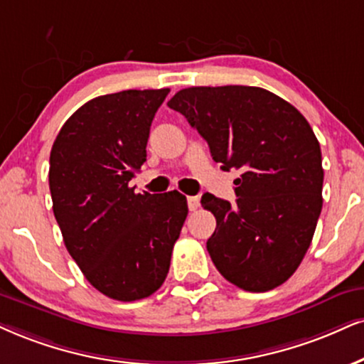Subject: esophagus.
<instances>
[{"instance_id": "34e87169", "label": "esophagus", "mask_w": 364, "mask_h": 364, "mask_svg": "<svg viewBox=\"0 0 364 364\" xmlns=\"http://www.w3.org/2000/svg\"><path fill=\"white\" fill-rule=\"evenodd\" d=\"M187 205H189L191 210H196L200 205V199L197 196H189L187 197Z\"/></svg>"}]
</instances>
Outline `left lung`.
Returning <instances> with one entry per match:
<instances>
[{"instance_id": "8db88e82", "label": "left lung", "mask_w": 364, "mask_h": 364, "mask_svg": "<svg viewBox=\"0 0 364 364\" xmlns=\"http://www.w3.org/2000/svg\"><path fill=\"white\" fill-rule=\"evenodd\" d=\"M167 105L208 141L223 170L241 172L235 204L200 199L216 218L208 240L213 263L243 290L282 285L306 257L322 209L324 170L311 124L262 87H187Z\"/></svg>"}]
</instances>
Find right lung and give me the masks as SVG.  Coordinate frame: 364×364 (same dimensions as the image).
Wrapping results in <instances>:
<instances>
[{
	"instance_id": "right-lung-1",
	"label": "right lung",
	"mask_w": 364,
	"mask_h": 364,
	"mask_svg": "<svg viewBox=\"0 0 364 364\" xmlns=\"http://www.w3.org/2000/svg\"><path fill=\"white\" fill-rule=\"evenodd\" d=\"M168 92L94 97L65 121L50 151L48 186L65 248L94 289L121 302L160 289L189 213L181 192L136 194L129 187Z\"/></svg>"
}]
</instances>
